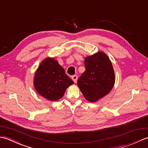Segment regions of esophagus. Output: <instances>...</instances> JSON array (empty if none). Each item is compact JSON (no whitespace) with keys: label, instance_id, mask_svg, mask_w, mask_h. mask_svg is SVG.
<instances>
[{"label":"esophagus","instance_id":"1","mask_svg":"<svg viewBox=\"0 0 148 148\" xmlns=\"http://www.w3.org/2000/svg\"><path fill=\"white\" fill-rule=\"evenodd\" d=\"M72 79L73 80L74 83L77 82V75H74V76H72Z\"/></svg>","mask_w":148,"mask_h":148}]
</instances>
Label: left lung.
Wrapping results in <instances>:
<instances>
[{"instance_id": "left-lung-1", "label": "left lung", "mask_w": 148, "mask_h": 148, "mask_svg": "<svg viewBox=\"0 0 148 148\" xmlns=\"http://www.w3.org/2000/svg\"><path fill=\"white\" fill-rule=\"evenodd\" d=\"M86 70L77 79V86L86 100L96 102L109 93L114 86V72L105 53L99 52L84 60Z\"/></svg>"}]
</instances>
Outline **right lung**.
<instances>
[{"mask_svg": "<svg viewBox=\"0 0 148 148\" xmlns=\"http://www.w3.org/2000/svg\"><path fill=\"white\" fill-rule=\"evenodd\" d=\"M74 81L54 58L45 59L38 67L34 77L36 91L45 99L55 101L64 96Z\"/></svg>", "mask_w": 148, "mask_h": 148, "instance_id": "obj_1", "label": "right lung"}]
</instances>
